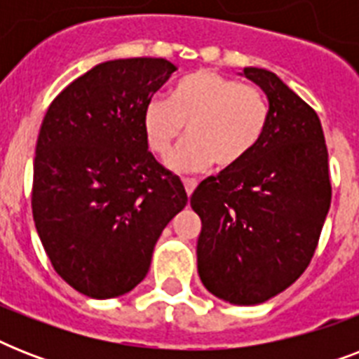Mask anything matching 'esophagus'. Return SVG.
<instances>
[{
	"instance_id": "obj_1",
	"label": "esophagus",
	"mask_w": 359,
	"mask_h": 359,
	"mask_svg": "<svg viewBox=\"0 0 359 359\" xmlns=\"http://www.w3.org/2000/svg\"><path fill=\"white\" fill-rule=\"evenodd\" d=\"M182 182H184L186 194H188V197H190L191 194H194V190H196V186H197V180H194V179H184V180H182Z\"/></svg>"
}]
</instances>
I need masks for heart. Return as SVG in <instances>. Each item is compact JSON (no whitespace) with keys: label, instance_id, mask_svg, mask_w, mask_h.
<instances>
[{"label":"heart","instance_id":"b5f03b06","mask_svg":"<svg viewBox=\"0 0 359 359\" xmlns=\"http://www.w3.org/2000/svg\"><path fill=\"white\" fill-rule=\"evenodd\" d=\"M270 124L266 97L255 87L214 72L196 70L177 81L171 98H152L143 111L147 145L165 156L186 134L190 140L169 156L179 173H201L214 163L231 171L264 140Z\"/></svg>","mask_w":359,"mask_h":359}]
</instances>
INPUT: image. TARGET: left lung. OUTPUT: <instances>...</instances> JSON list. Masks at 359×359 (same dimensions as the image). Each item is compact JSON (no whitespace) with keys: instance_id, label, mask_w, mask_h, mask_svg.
Returning <instances> with one entry per match:
<instances>
[{"instance_id":"obj_1","label":"left lung","mask_w":359,"mask_h":359,"mask_svg":"<svg viewBox=\"0 0 359 359\" xmlns=\"http://www.w3.org/2000/svg\"><path fill=\"white\" fill-rule=\"evenodd\" d=\"M270 104L264 140L244 163L208 177L191 194L201 218L197 272L236 306L270 300L306 272L332 203L320 119L278 76L244 69Z\"/></svg>"}]
</instances>
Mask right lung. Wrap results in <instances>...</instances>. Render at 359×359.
Masks as SVG:
<instances>
[{"label":"right lung","instance_id":"1","mask_svg":"<svg viewBox=\"0 0 359 359\" xmlns=\"http://www.w3.org/2000/svg\"><path fill=\"white\" fill-rule=\"evenodd\" d=\"M177 67L132 57L97 65L65 87L42 121L31 208L53 270L91 298L141 283L163 227L188 203L156 162L143 111Z\"/></svg>","mask_w":359,"mask_h":359}]
</instances>
